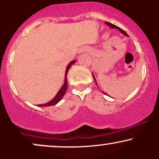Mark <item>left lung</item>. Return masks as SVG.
<instances>
[{
    "label": "left lung",
    "instance_id": "left-lung-1",
    "mask_svg": "<svg viewBox=\"0 0 159 159\" xmlns=\"http://www.w3.org/2000/svg\"><path fill=\"white\" fill-rule=\"evenodd\" d=\"M105 24H106V25H107V26H109L111 27V28H115V29H117L118 30H120V32L122 33V34H124V35H125L126 36H128V34H126V33H125V31H124L123 30H122L121 28H120V27H117L116 26V25H113V24H111V23H110V22H107V21H105ZM92 75H93V79H94V81H95V82H96V84L98 85V84H97V81H96V78H95V76L93 75V73H92ZM104 94H106L105 93V92H102Z\"/></svg>",
    "mask_w": 159,
    "mask_h": 159
}]
</instances>
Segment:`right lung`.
<instances>
[{"instance_id": "1", "label": "right lung", "mask_w": 159, "mask_h": 159, "mask_svg": "<svg viewBox=\"0 0 159 159\" xmlns=\"http://www.w3.org/2000/svg\"><path fill=\"white\" fill-rule=\"evenodd\" d=\"M76 61H71L70 63H69L68 66H67L66 67V72H65V79H64V83H63V86H62V87L61 89H60V90L58 91L57 93L56 94V96H54V98H53V99L51 100L50 102H48L47 103H45V104H43V105H39L38 106L39 107H48V106H52V105H56V104H57L62 99V98L63 97V96H64L66 92V89H67V85H68V81H67V73H68L69 69H70L71 66L73 65L75 63Z\"/></svg>"}]
</instances>
